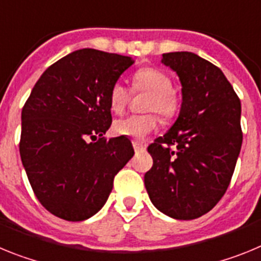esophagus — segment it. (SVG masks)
Segmentation results:
<instances>
[{"label": "esophagus", "mask_w": 261, "mask_h": 261, "mask_svg": "<svg viewBox=\"0 0 261 261\" xmlns=\"http://www.w3.org/2000/svg\"><path fill=\"white\" fill-rule=\"evenodd\" d=\"M133 147H135V151L138 153V151H144L145 150V145L141 144L140 141H133Z\"/></svg>", "instance_id": "34e87169"}]
</instances>
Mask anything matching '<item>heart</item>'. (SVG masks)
I'll return each instance as SVG.
<instances>
[{
	"instance_id": "b5f03b06",
	"label": "heart",
	"mask_w": 261,
	"mask_h": 261,
	"mask_svg": "<svg viewBox=\"0 0 261 261\" xmlns=\"http://www.w3.org/2000/svg\"><path fill=\"white\" fill-rule=\"evenodd\" d=\"M132 90L147 93L145 111L156 112L162 120H171L180 107V96L171 87V78L156 68H142L133 75ZM130 100V91L121 82L112 85L110 90V107L115 114H121ZM158 119L154 114L130 115L116 120L114 132L117 136L142 140L156 128Z\"/></svg>"
}]
</instances>
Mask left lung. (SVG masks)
Segmentation results:
<instances>
[{
	"instance_id": "1",
	"label": "left lung",
	"mask_w": 261,
	"mask_h": 261,
	"mask_svg": "<svg viewBox=\"0 0 261 261\" xmlns=\"http://www.w3.org/2000/svg\"><path fill=\"white\" fill-rule=\"evenodd\" d=\"M162 62L179 75L183 102L174 125L147 147L153 167L145 187L166 216L195 220L216 206L231 180L243 140L241 100L222 70L195 53H163Z\"/></svg>"
}]
</instances>
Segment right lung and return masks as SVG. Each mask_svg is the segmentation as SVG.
Returning a JSON list of instances; mask_svg holds the SVG:
<instances>
[{
  "label": "right lung",
  "instance_id": "obj_1",
  "mask_svg": "<svg viewBox=\"0 0 261 261\" xmlns=\"http://www.w3.org/2000/svg\"><path fill=\"white\" fill-rule=\"evenodd\" d=\"M133 62L91 48L74 50L41 74L23 106L20 159L53 216L77 222L98 213L115 175L135 154L128 138L103 137L112 123L111 87Z\"/></svg>",
  "mask_w": 261,
  "mask_h": 261
}]
</instances>
